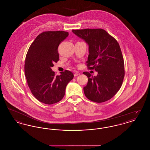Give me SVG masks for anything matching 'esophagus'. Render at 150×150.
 <instances>
[{"mask_svg": "<svg viewBox=\"0 0 150 150\" xmlns=\"http://www.w3.org/2000/svg\"><path fill=\"white\" fill-rule=\"evenodd\" d=\"M80 75V73L79 72H75V73L74 74V76H78Z\"/></svg>", "mask_w": 150, "mask_h": 150, "instance_id": "34e87169", "label": "esophagus"}]
</instances>
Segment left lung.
Masks as SVG:
<instances>
[{"label":"left lung","instance_id":"8db88e82","mask_svg":"<svg viewBox=\"0 0 150 150\" xmlns=\"http://www.w3.org/2000/svg\"><path fill=\"white\" fill-rule=\"evenodd\" d=\"M72 33L89 46L86 61L89 69L98 72L96 76L84 72L88 78L84 87L86 97L101 103L112 98L121 88L124 78V62L119 43L102 29L72 30Z\"/></svg>","mask_w":150,"mask_h":150}]
</instances>
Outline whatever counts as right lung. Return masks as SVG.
Returning a JSON list of instances; mask_svg holds the SVG:
<instances>
[{"mask_svg": "<svg viewBox=\"0 0 150 150\" xmlns=\"http://www.w3.org/2000/svg\"><path fill=\"white\" fill-rule=\"evenodd\" d=\"M68 35V32L64 31L43 32L36 38L27 53L25 74L29 88L36 98L45 104L62 100L66 86L74 78L69 70L56 76L51 69L59 60L58 45Z\"/></svg>", "mask_w": 150, "mask_h": 150, "instance_id": "obj_1", "label": "right lung"}]
</instances>
